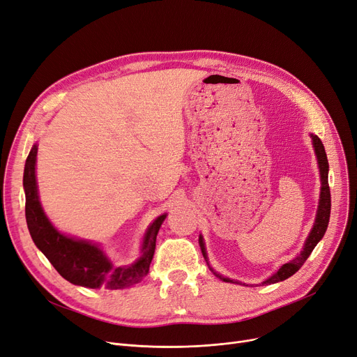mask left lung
I'll list each match as a JSON object with an SVG mask.
<instances>
[{
	"label": "left lung",
	"mask_w": 357,
	"mask_h": 357,
	"mask_svg": "<svg viewBox=\"0 0 357 357\" xmlns=\"http://www.w3.org/2000/svg\"><path fill=\"white\" fill-rule=\"evenodd\" d=\"M312 143H314V149H315V155L318 159V167H320V175H321V195H320V205H318V211H317V217H315V222L314 227L305 241L304 250L301 252V255H298L294 260L288 261V264L282 265L279 268V271L276 273H273V276H271L269 279H266L261 285H271V284H276L280 282V280H285L289 276H292L295 272L299 271L305 260L310 257L311 252L314 250V248L317 246V243L320 241L327 230L328 226V220H330V210H331V195H330V186H328V160H327V155L326 150L323 146V142L320 140L318 136H312ZM199 246L202 250L204 257L207 259V253H205V248H204V241L202 237H199ZM220 279H222L224 282H233L231 279L229 278H222L220 275H217Z\"/></svg>",
	"instance_id": "obj_1"
}]
</instances>
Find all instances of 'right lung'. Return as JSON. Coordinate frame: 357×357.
<instances>
[{"label": "right lung", "instance_id": "right-lung-1", "mask_svg": "<svg viewBox=\"0 0 357 357\" xmlns=\"http://www.w3.org/2000/svg\"><path fill=\"white\" fill-rule=\"evenodd\" d=\"M36 156L37 146L34 144L27 156L23 176L26 220L34 245L49 259L53 268L70 284L86 288L123 289L142 282V279L149 273L150 261L155 255L156 236L166 215L158 217L150 226L144 237L142 257L135 265L112 266L100 248L91 245L89 241L66 237L49 222L37 197Z\"/></svg>", "mask_w": 357, "mask_h": 357}]
</instances>
